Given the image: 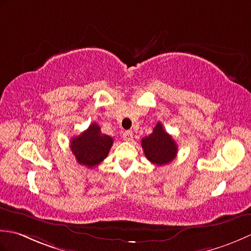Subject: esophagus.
Returning <instances> with one entry per match:
<instances>
[{"label":"esophagus","instance_id":"esophagus-1","mask_svg":"<svg viewBox=\"0 0 251 251\" xmlns=\"http://www.w3.org/2000/svg\"><path fill=\"white\" fill-rule=\"evenodd\" d=\"M124 140L126 142H131L133 140V132L132 131H125L124 134H122Z\"/></svg>","mask_w":251,"mask_h":251}]
</instances>
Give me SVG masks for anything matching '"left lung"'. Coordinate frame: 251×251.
<instances>
[{
  "label": "left lung",
  "mask_w": 251,
  "mask_h": 251,
  "mask_svg": "<svg viewBox=\"0 0 251 251\" xmlns=\"http://www.w3.org/2000/svg\"><path fill=\"white\" fill-rule=\"evenodd\" d=\"M142 147L146 158L157 166H163L171 162L177 154V146L172 136L158 122L148 136L142 140Z\"/></svg>",
  "instance_id": "left-lung-1"
}]
</instances>
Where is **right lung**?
<instances>
[{
  "label": "right lung",
  "mask_w": 251,
  "mask_h": 251,
  "mask_svg": "<svg viewBox=\"0 0 251 251\" xmlns=\"http://www.w3.org/2000/svg\"><path fill=\"white\" fill-rule=\"evenodd\" d=\"M114 140L100 132V126L93 122L88 130L70 141V148L76 162L93 168L108 156Z\"/></svg>",
  "instance_id": "1"
}]
</instances>
